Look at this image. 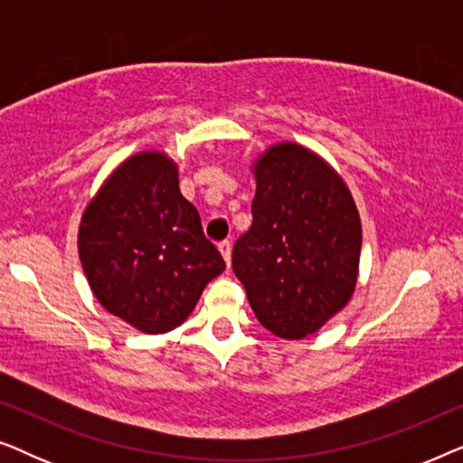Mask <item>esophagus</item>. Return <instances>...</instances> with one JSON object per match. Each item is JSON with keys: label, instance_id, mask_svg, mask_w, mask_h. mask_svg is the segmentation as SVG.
<instances>
[{"label": "esophagus", "instance_id": "esophagus-1", "mask_svg": "<svg viewBox=\"0 0 463 463\" xmlns=\"http://www.w3.org/2000/svg\"><path fill=\"white\" fill-rule=\"evenodd\" d=\"M219 250H221V255H223L225 263L230 265L232 263V242H230V240H223V242H219Z\"/></svg>", "mask_w": 463, "mask_h": 463}]
</instances>
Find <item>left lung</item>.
<instances>
[{"label":"left lung","mask_w":463,"mask_h":463,"mask_svg":"<svg viewBox=\"0 0 463 463\" xmlns=\"http://www.w3.org/2000/svg\"><path fill=\"white\" fill-rule=\"evenodd\" d=\"M252 173V225L233 244V274L268 331L303 339L356 288L358 208L331 164L297 143L271 145Z\"/></svg>","instance_id":"1"}]
</instances>
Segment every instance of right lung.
Returning <instances> with one entry per match:
<instances>
[{"label":"right lung","instance_id":"add662e5","mask_svg":"<svg viewBox=\"0 0 463 463\" xmlns=\"http://www.w3.org/2000/svg\"><path fill=\"white\" fill-rule=\"evenodd\" d=\"M78 250L100 306L149 335L183 325L225 269L162 151H141L113 170L86 206Z\"/></svg>","mask_w":463,"mask_h":463}]
</instances>
